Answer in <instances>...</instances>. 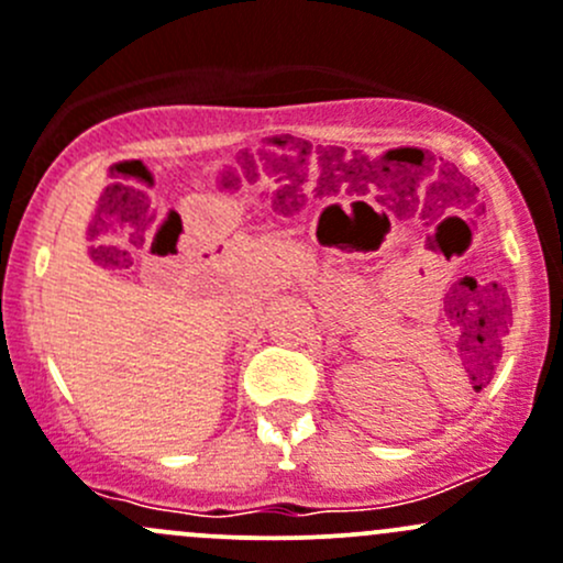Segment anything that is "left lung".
<instances>
[{"mask_svg":"<svg viewBox=\"0 0 563 563\" xmlns=\"http://www.w3.org/2000/svg\"><path fill=\"white\" fill-rule=\"evenodd\" d=\"M475 388H477V386H475Z\"/></svg>","mask_w":563,"mask_h":563,"instance_id":"left-lung-1","label":"left lung"}]
</instances>
